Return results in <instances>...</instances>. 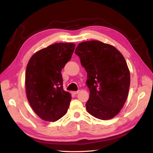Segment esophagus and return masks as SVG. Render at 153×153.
Here are the masks:
<instances>
[{"mask_svg":"<svg viewBox=\"0 0 153 153\" xmlns=\"http://www.w3.org/2000/svg\"><path fill=\"white\" fill-rule=\"evenodd\" d=\"M79 91H73L72 93L74 94V95H77V94L79 93Z\"/></svg>","mask_w":153,"mask_h":153,"instance_id":"1","label":"esophagus"}]
</instances>
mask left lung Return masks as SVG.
<instances>
[{"label": "left lung", "instance_id": "obj_1", "mask_svg": "<svg viewBox=\"0 0 153 153\" xmlns=\"http://www.w3.org/2000/svg\"><path fill=\"white\" fill-rule=\"evenodd\" d=\"M75 53L87 74V112L100 120L113 118L124 105L130 85L124 57L112 45L99 41L82 42Z\"/></svg>", "mask_w": 153, "mask_h": 153}]
</instances>
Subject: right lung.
Listing matches in <instances>:
<instances>
[{"label":"right lung","instance_id":"right-lung-1","mask_svg":"<svg viewBox=\"0 0 153 153\" xmlns=\"http://www.w3.org/2000/svg\"><path fill=\"white\" fill-rule=\"evenodd\" d=\"M74 43H55L35 53L25 70L27 99L35 114L45 121L55 122L66 114L71 94L63 89L61 71L71 59Z\"/></svg>","mask_w":153,"mask_h":153}]
</instances>
